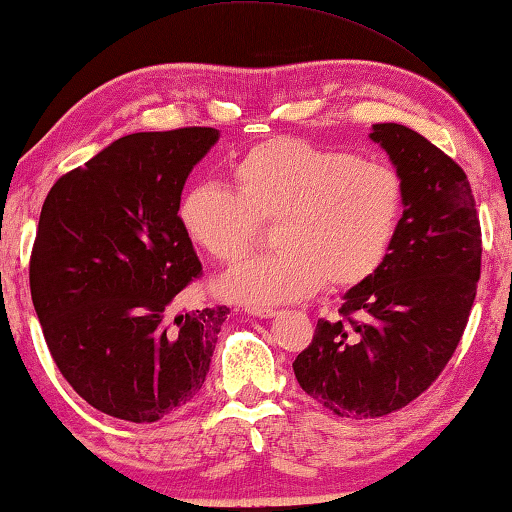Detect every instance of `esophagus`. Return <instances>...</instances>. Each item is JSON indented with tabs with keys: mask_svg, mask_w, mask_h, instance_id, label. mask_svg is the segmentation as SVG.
<instances>
[{
	"mask_svg": "<svg viewBox=\"0 0 512 512\" xmlns=\"http://www.w3.org/2000/svg\"><path fill=\"white\" fill-rule=\"evenodd\" d=\"M246 311H248L250 316H255V318H273L277 314L273 307H248Z\"/></svg>",
	"mask_w": 512,
	"mask_h": 512,
	"instance_id": "obj_1",
	"label": "esophagus"
}]
</instances>
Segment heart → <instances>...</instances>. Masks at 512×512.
I'll list each match as a JSON object with an SVG mask.
<instances>
[{
    "label": "heart",
    "instance_id": "obj_1",
    "mask_svg": "<svg viewBox=\"0 0 512 512\" xmlns=\"http://www.w3.org/2000/svg\"><path fill=\"white\" fill-rule=\"evenodd\" d=\"M230 173L235 189L189 185L176 216L185 237L223 264L246 255L255 219L275 221V253L216 282L219 296L246 305L305 298L323 282L357 287L386 262L404 219V178L386 160L273 137L241 153Z\"/></svg>",
    "mask_w": 512,
    "mask_h": 512
}]
</instances>
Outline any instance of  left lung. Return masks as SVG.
Returning a JSON list of instances; mask_svg holds the SVG:
<instances>
[{"label": "left lung", "instance_id": "1", "mask_svg": "<svg viewBox=\"0 0 512 512\" xmlns=\"http://www.w3.org/2000/svg\"><path fill=\"white\" fill-rule=\"evenodd\" d=\"M406 185L386 262L345 291L343 320H318L293 361L302 391L341 418H381L413 402L452 359L481 275V225L465 171L420 133L372 124Z\"/></svg>", "mask_w": 512, "mask_h": 512}]
</instances>
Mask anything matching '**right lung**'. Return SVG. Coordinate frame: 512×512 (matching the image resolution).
<instances>
[{
  "label": "right lung",
  "mask_w": 512,
  "mask_h": 512,
  "mask_svg": "<svg viewBox=\"0 0 512 512\" xmlns=\"http://www.w3.org/2000/svg\"><path fill=\"white\" fill-rule=\"evenodd\" d=\"M216 128L133 133L56 180L40 212L29 280L47 348L101 413L158 422L192 402L228 307L173 314L201 275L178 225L189 173Z\"/></svg>",
  "instance_id": "add662e5"
}]
</instances>
